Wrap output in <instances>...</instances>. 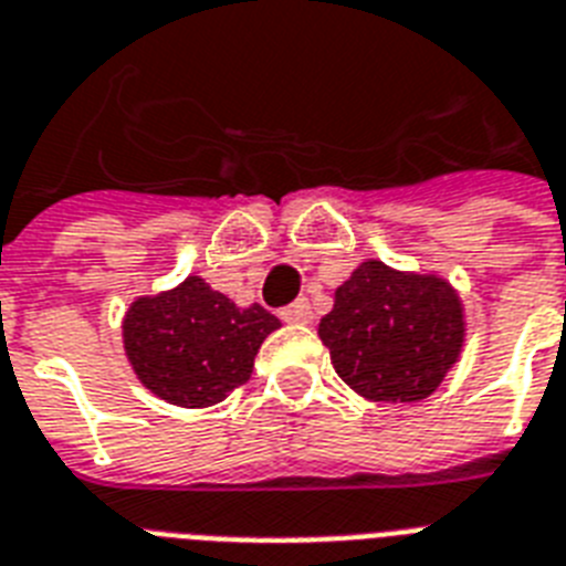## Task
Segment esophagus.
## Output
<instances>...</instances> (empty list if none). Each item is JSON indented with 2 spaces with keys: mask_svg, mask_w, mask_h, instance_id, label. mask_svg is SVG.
<instances>
[{
  "mask_svg": "<svg viewBox=\"0 0 566 566\" xmlns=\"http://www.w3.org/2000/svg\"><path fill=\"white\" fill-rule=\"evenodd\" d=\"M279 317H282L284 323H311V319H314V314H311L308 300H296L293 305H287V308L279 311Z\"/></svg>",
  "mask_w": 566,
  "mask_h": 566,
  "instance_id": "esophagus-1",
  "label": "esophagus"
}]
</instances>
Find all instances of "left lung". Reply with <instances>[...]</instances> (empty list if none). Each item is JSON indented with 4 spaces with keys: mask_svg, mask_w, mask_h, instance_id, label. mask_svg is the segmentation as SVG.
Wrapping results in <instances>:
<instances>
[{
    "mask_svg": "<svg viewBox=\"0 0 566 566\" xmlns=\"http://www.w3.org/2000/svg\"><path fill=\"white\" fill-rule=\"evenodd\" d=\"M337 376L373 402H417L438 390L464 344L455 291L431 275L364 261L319 319Z\"/></svg>",
    "mask_w": 566,
    "mask_h": 566,
    "instance_id": "obj_1",
    "label": "left lung"
}]
</instances>
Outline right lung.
I'll return each instance as SVG.
<instances>
[{
    "mask_svg": "<svg viewBox=\"0 0 566 566\" xmlns=\"http://www.w3.org/2000/svg\"><path fill=\"white\" fill-rule=\"evenodd\" d=\"M279 326L261 305L238 308L190 275L176 291L137 300L123 323V340L137 378L155 396L205 408L247 385L264 337Z\"/></svg>",
    "mask_w": 566,
    "mask_h": 566,
    "instance_id": "1",
    "label": "right lung"
}]
</instances>
